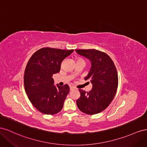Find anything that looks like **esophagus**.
Wrapping results in <instances>:
<instances>
[{
	"label": "esophagus",
	"instance_id": "34e87169",
	"mask_svg": "<svg viewBox=\"0 0 147 147\" xmlns=\"http://www.w3.org/2000/svg\"><path fill=\"white\" fill-rule=\"evenodd\" d=\"M74 89H75V88L74 86H70V90H73Z\"/></svg>",
	"mask_w": 147,
	"mask_h": 147
}]
</instances>
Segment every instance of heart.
Segmentation results:
<instances>
[{
  "instance_id": "heart-1",
  "label": "heart",
  "mask_w": 147,
  "mask_h": 147,
  "mask_svg": "<svg viewBox=\"0 0 147 147\" xmlns=\"http://www.w3.org/2000/svg\"><path fill=\"white\" fill-rule=\"evenodd\" d=\"M79 60H82V59H79Z\"/></svg>"
}]
</instances>
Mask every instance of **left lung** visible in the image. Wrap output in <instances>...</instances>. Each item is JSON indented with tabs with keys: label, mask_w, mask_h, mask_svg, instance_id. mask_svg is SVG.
<instances>
[{
	"label": "left lung",
	"mask_w": 147,
	"mask_h": 147,
	"mask_svg": "<svg viewBox=\"0 0 147 147\" xmlns=\"http://www.w3.org/2000/svg\"><path fill=\"white\" fill-rule=\"evenodd\" d=\"M75 51L91 61V69L84 79L90 80L92 84L89 92L79 90L80 97L77 100V107L88 115L99 113L107 107L116 94L118 84L116 67L105 53L94 49Z\"/></svg>",
	"instance_id": "left-lung-1"
}]
</instances>
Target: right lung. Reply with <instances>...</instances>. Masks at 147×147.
<instances>
[{"label": "right lung", "mask_w": 147, "mask_h": 147, "mask_svg": "<svg viewBox=\"0 0 147 147\" xmlns=\"http://www.w3.org/2000/svg\"><path fill=\"white\" fill-rule=\"evenodd\" d=\"M74 50L43 48L34 53L24 71V84L26 94L39 112L56 114L62 110L69 92V86L54 85L53 75L59 72L61 64Z\"/></svg>", "instance_id": "obj_1"}]
</instances>
